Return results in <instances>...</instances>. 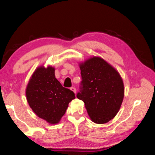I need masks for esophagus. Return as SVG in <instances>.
I'll return each mask as SVG.
<instances>
[{
  "label": "esophagus",
  "mask_w": 155,
  "mask_h": 155,
  "mask_svg": "<svg viewBox=\"0 0 155 155\" xmlns=\"http://www.w3.org/2000/svg\"><path fill=\"white\" fill-rule=\"evenodd\" d=\"M71 90L72 91H73L75 94H76V93H77V89H76V88H75L74 87H71Z\"/></svg>",
  "instance_id": "1"
}]
</instances>
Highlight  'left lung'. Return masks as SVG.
<instances>
[{
	"instance_id": "1",
	"label": "left lung",
	"mask_w": 155,
	"mask_h": 155,
	"mask_svg": "<svg viewBox=\"0 0 155 155\" xmlns=\"http://www.w3.org/2000/svg\"><path fill=\"white\" fill-rule=\"evenodd\" d=\"M82 81L77 97L83 101L91 119L104 124L115 117L124 97L119 73L107 62L94 57L80 64Z\"/></svg>"
}]
</instances>
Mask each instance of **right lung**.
Instances as JSON below:
<instances>
[{
  "label": "right lung",
  "mask_w": 155,
  "mask_h": 155,
  "mask_svg": "<svg viewBox=\"0 0 155 155\" xmlns=\"http://www.w3.org/2000/svg\"><path fill=\"white\" fill-rule=\"evenodd\" d=\"M27 99L34 113L51 124L58 123L64 114L74 93L55 78L52 67L38 68L26 90Z\"/></svg>",
  "instance_id": "1"
}]
</instances>
